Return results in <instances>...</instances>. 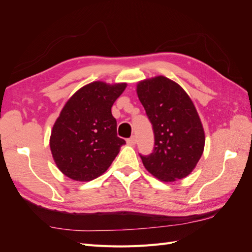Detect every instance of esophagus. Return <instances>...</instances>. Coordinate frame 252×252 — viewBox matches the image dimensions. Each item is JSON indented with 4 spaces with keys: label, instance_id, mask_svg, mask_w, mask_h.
I'll use <instances>...</instances> for the list:
<instances>
[{
    "label": "esophagus",
    "instance_id": "34e87169",
    "mask_svg": "<svg viewBox=\"0 0 252 252\" xmlns=\"http://www.w3.org/2000/svg\"><path fill=\"white\" fill-rule=\"evenodd\" d=\"M135 143H136V138H135V135H132L130 139H128V140H127V144H128V145H130V146H134Z\"/></svg>",
    "mask_w": 252,
    "mask_h": 252
}]
</instances>
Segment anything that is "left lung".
Instances as JSON below:
<instances>
[{"instance_id": "1", "label": "left lung", "mask_w": 252, "mask_h": 252, "mask_svg": "<svg viewBox=\"0 0 252 252\" xmlns=\"http://www.w3.org/2000/svg\"><path fill=\"white\" fill-rule=\"evenodd\" d=\"M136 94L155 133L154 152L141 156L145 168L165 183L186 178L205 146L204 128L191 98L163 75L139 82Z\"/></svg>"}]
</instances>
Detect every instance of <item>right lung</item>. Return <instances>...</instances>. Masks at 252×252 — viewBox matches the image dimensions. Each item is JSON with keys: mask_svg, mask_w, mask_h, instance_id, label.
<instances>
[{"mask_svg": "<svg viewBox=\"0 0 252 252\" xmlns=\"http://www.w3.org/2000/svg\"><path fill=\"white\" fill-rule=\"evenodd\" d=\"M127 87L95 81L80 88L52 127L49 140L52 158L66 177L89 182L102 175L126 142L117 134L111 107Z\"/></svg>", "mask_w": 252, "mask_h": 252, "instance_id": "right-lung-1", "label": "right lung"}]
</instances>
